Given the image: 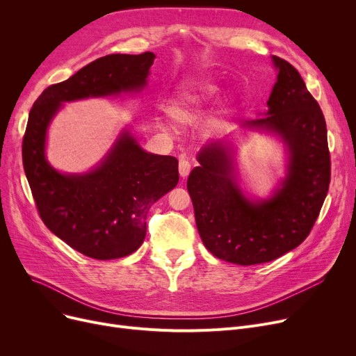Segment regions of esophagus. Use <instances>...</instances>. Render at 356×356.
Listing matches in <instances>:
<instances>
[{
  "mask_svg": "<svg viewBox=\"0 0 356 356\" xmlns=\"http://www.w3.org/2000/svg\"><path fill=\"white\" fill-rule=\"evenodd\" d=\"M191 161L188 160V159H184V157H181L180 160H179V173H180V176L181 177H186L188 176L189 173H191Z\"/></svg>",
  "mask_w": 356,
  "mask_h": 356,
  "instance_id": "obj_1",
  "label": "esophagus"
}]
</instances>
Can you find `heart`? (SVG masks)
Returning <instances> with one entry per match:
<instances>
[{
  "label": "heart",
  "mask_w": 356,
  "mask_h": 356,
  "mask_svg": "<svg viewBox=\"0 0 356 356\" xmlns=\"http://www.w3.org/2000/svg\"><path fill=\"white\" fill-rule=\"evenodd\" d=\"M216 90L218 88L211 83H199L184 89L168 106V114L179 122H189L196 117L199 109L216 95Z\"/></svg>",
  "instance_id": "obj_1"
}]
</instances>
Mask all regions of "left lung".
Returning <instances> with one entry per match:
<instances>
[{
  "label": "left lung",
  "instance_id": "obj_1",
  "mask_svg": "<svg viewBox=\"0 0 356 356\" xmlns=\"http://www.w3.org/2000/svg\"><path fill=\"white\" fill-rule=\"evenodd\" d=\"M277 82L266 117L248 127L275 131L290 149L289 175L282 189L251 203L232 177L228 148L209 144L197 156L188 179L199 235L216 258L239 266L268 263L294 250L309 236L330 183V153L323 112L300 73L273 56Z\"/></svg>",
  "mask_w": 356,
  "mask_h": 356
}]
</instances>
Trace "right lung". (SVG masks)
I'll return each instance as SVG.
<instances>
[{
	"label": "right lung",
	"mask_w": 356,
	"mask_h": 356,
	"mask_svg": "<svg viewBox=\"0 0 356 356\" xmlns=\"http://www.w3.org/2000/svg\"><path fill=\"white\" fill-rule=\"evenodd\" d=\"M154 58L108 54L46 88L30 109L23 165L35 208L56 236L90 258L115 259L140 248L148 209L177 184L179 161L145 153L125 133L95 170L66 176L44 157L46 131L62 102L143 89Z\"/></svg>",
	"instance_id": "add662e5"
}]
</instances>
